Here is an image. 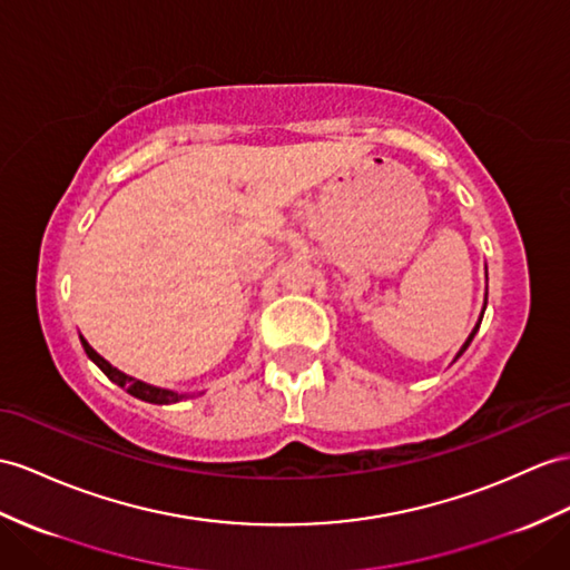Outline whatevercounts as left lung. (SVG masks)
<instances>
[{"label": "left lung", "mask_w": 570, "mask_h": 570, "mask_svg": "<svg viewBox=\"0 0 570 570\" xmlns=\"http://www.w3.org/2000/svg\"><path fill=\"white\" fill-rule=\"evenodd\" d=\"M485 281H489V273H485ZM485 302H489V287H485V299H483V312H485ZM483 312H481V316H479V324H476V326H474V331H471V333H469V338H466V343H464V345H462V348H460V353H456V357H460V355H462V353H464V351H466V348H469V343H471V341H474V336H476V331H479V326H481V318H483ZM456 357H454V360H456Z\"/></svg>", "instance_id": "1"}]
</instances>
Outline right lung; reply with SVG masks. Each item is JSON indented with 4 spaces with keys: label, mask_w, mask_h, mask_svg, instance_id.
Here are the masks:
<instances>
[{
    "label": "right lung",
    "mask_w": 570,
    "mask_h": 570,
    "mask_svg": "<svg viewBox=\"0 0 570 570\" xmlns=\"http://www.w3.org/2000/svg\"><path fill=\"white\" fill-rule=\"evenodd\" d=\"M79 341H81V345H85V353L89 355V360H94V363L101 367V372L106 374V377L110 382H116L118 386H122V390L128 392V394H132L135 399H142V401H147V404H176V401L190 396V394H176V392H169V390H159V386H151L147 382L135 380V377H130V374L116 370L114 365L108 363V360H104L99 353H96L91 345L87 343L85 336H79Z\"/></svg>",
    "instance_id": "add662e5"
}]
</instances>
